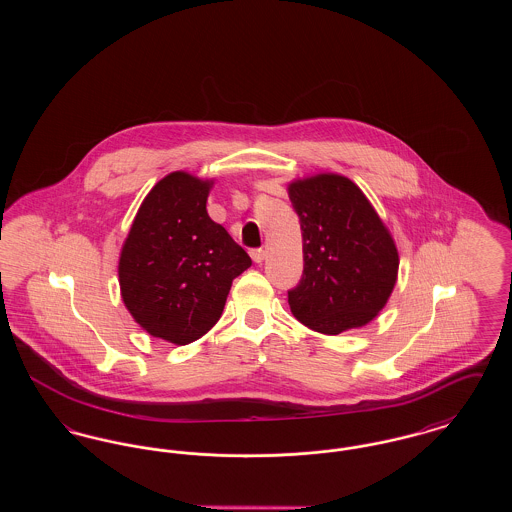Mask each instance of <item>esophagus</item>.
<instances>
[{"label":"esophagus","instance_id":"34e87169","mask_svg":"<svg viewBox=\"0 0 512 512\" xmlns=\"http://www.w3.org/2000/svg\"><path fill=\"white\" fill-rule=\"evenodd\" d=\"M249 255H251V259H253L255 263H263V261H265V249H251Z\"/></svg>","mask_w":512,"mask_h":512}]
</instances>
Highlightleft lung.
I'll list each match as a JSON object with an SVG mask.
<instances>
[{
    "instance_id": "left-lung-1",
    "label": "left lung",
    "mask_w": 512,
    "mask_h": 512,
    "mask_svg": "<svg viewBox=\"0 0 512 512\" xmlns=\"http://www.w3.org/2000/svg\"><path fill=\"white\" fill-rule=\"evenodd\" d=\"M301 222L303 276L288 292L293 317L336 336L361 328L388 303L399 253L361 188L324 172L288 186Z\"/></svg>"
}]
</instances>
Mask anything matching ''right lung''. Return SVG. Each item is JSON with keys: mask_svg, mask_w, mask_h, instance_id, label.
<instances>
[{"mask_svg": "<svg viewBox=\"0 0 512 512\" xmlns=\"http://www.w3.org/2000/svg\"><path fill=\"white\" fill-rule=\"evenodd\" d=\"M213 180L184 171L142 201L119 259L126 309L153 338L186 345L219 320L232 280L251 259L207 215Z\"/></svg>", "mask_w": 512, "mask_h": 512, "instance_id": "obj_1", "label": "right lung"}]
</instances>
